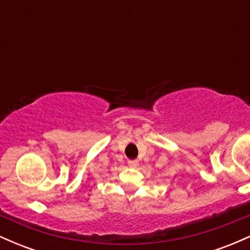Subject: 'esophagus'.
<instances>
[{
	"instance_id": "obj_1",
	"label": "esophagus",
	"mask_w": 250,
	"mask_h": 250,
	"mask_svg": "<svg viewBox=\"0 0 250 250\" xmlns=\"http://www.w3.org/2000/svg\"><path fill=\"white\" fill-rule=\"evenodd\" d=\"M129 168H136L139 166V161L137 160H129L128 161Z\"/></svg>"
}]
</instances>
